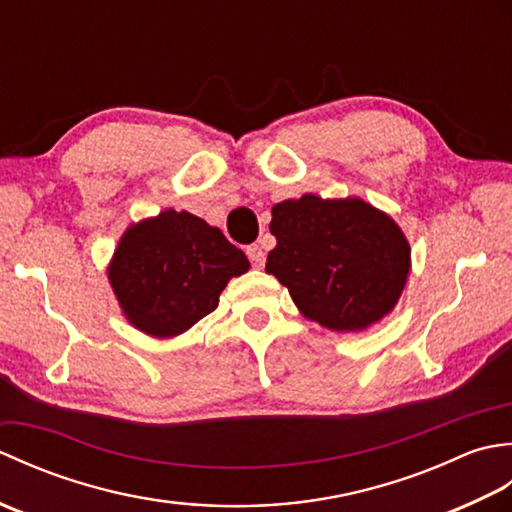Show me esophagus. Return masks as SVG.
Listing matches in <instances>:
<instances>
[{
    "mask_svg": "<svg viewBox=\"0 0 512 512\" xmlns=\"http://www.w3.org/2000/svg\"><path fill=\"white\" fill-rule=\"evenodd\" d=\"M246 255H248V259H250V264L257 266V268H262L264 262H266V253H264V248L259 246V244H250V246L246 248Z\"/></svg>",
    "mask_w": 512,
    "mask_h": 512,
    "instance_id": "34e87169",
    "label": "esophagus"
}]
</instances>
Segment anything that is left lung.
<instances>
[{"label": "left lung", "mask_w": 512, "mask_h": 512, "mask_svg": "<svg viewBox=\"0 0 512 512\" xmlns=\"http://www.w3.org/2000/svg\"><path fill=\"white\" fill-rule=\"evenodd\" d=\"M277 246L266 273L290 290L303 317L334 332L365 330L396 306L411 250L389 215L358 198L301 195L273 206Z\"/></svg>", "instance_id": "left-lung-1"}]
</instances>
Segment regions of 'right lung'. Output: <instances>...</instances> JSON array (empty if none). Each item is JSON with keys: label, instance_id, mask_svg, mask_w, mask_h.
Instances as JSON below:
<instances>
[{"label": "right lung", "instance_id": "1", "mask_svg": "<svg viewBox=\"0 0 512 512\" xmlns=\"http://www.w3.org/2000/svg\"><path fill=\"white\" fill-rule=\"evenodd\" d=\"M248 268L246 255L220 228L167 209L127 228L110 284L134 328L169 339L211 314L228 279Z\"/></svg>", "mask_w": 512, "mask_h": 512}]
</instances>
